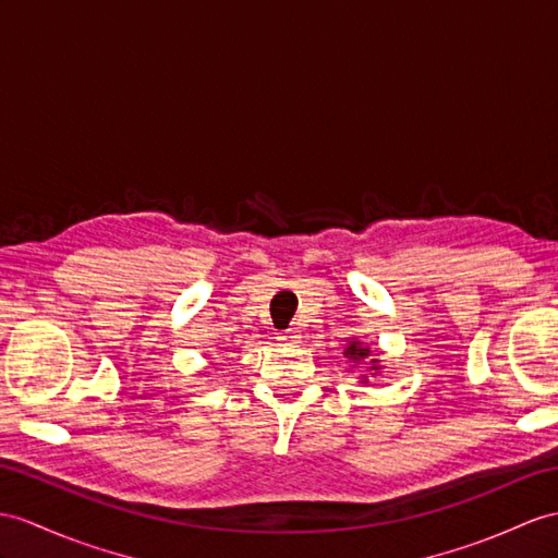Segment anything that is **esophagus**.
I'll return each instance as SVG.
<instances>
[{"label":"esophagus","instance_id":"obj_1","mask_svg":"<svg viewBox=\"0 0 558 558\" xmlns=\"http://www.w3.org/2000/svg\"><path fill=\"white\" fill-rule=\"evenodd\" d=\"M301 331H298L295 329V326H293V329H287V331H283V333H279V341H283V343H301Z\"/></svg>","mask_w":558,"mask_h":558}]
</instances>
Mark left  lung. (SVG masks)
<instances>
[{"label":"left lung","instance_id":"1","mask_svg":"<svg viewBox=\"0 0 558 558\" xmlns=\"http://www.w3.org/2000/svg\"><path fill=\"white\" fill-rule=\"evenodd\" d=\"M343 357L352 364H364L366 362V372L369 374H381V360L372 355V348L362 343L360 338H348L345 343V350H343ZM355 369V366H352ZM366 372L360 374V384H369V376H366Z\"/></svg>","mask_w":558,"mask_h":558}]
</instances>
